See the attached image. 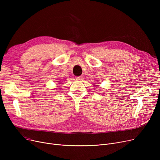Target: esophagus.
Masks as SVG:
<instances>
[{"label": "esophagus", "mask_w": 160, "mask_h": 160, "mask_svg": "<svg viewBox=\"0 0 160 160\" xmlns=\"http://www.w3.org/2000/svg\"><path fill=\"white\" fill-rule=\"evenodd\" d=\"M83 78V77L82 76H79V77H76V79L77 80H82Z\"/></svg>", "instance_id": "obj_1"}]
</instances>
